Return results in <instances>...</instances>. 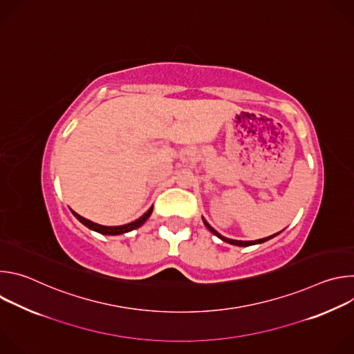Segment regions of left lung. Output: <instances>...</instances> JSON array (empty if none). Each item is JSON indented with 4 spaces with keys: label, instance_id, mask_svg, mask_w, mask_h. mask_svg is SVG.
Segmentation results:
<instances>
[{
    "label": "left lung",
    "instance_id": "left-lung-1",
    "mask_svg": "<svg viewBox=\"0 0 354 354\" xmlns=\"http://www.w3.org/2000/svg\"><path fill=\"white\" fill-rule=\"evenodd\" d=\"M203 223H205V225L214 234V235H217L220 239H223L224 242H228V243H232V245H236V246H249V245H255V243H262V242H266V241H269V239H272L273 236H276L277 234H274V235H270V236H268V238H262V239H257V241H235V239H230V238H225V236H223L221 234H218L205 218H203Z\"/></svg>",
    "mask_w": 354,
    "mask_h": 354
}]
</instances>
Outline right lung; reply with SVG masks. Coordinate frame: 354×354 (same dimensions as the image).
<instances>
[{
  "label": "right lung",
  "mask_w": 354,
  "mask_h": 354,
  "mask_svg": "<svg viewBox=\"0 0 354 354\" xmlns=\"http://www.w3.org/2000/svg\"><path fill=\"white\" fill-rule=\"evenodd\" d=\"M73 212V210H71ZM151 213H153V207L148 209L147 213H144L138 220L133 221V223H129V224H124V225H118V227H106V225H100V224H96V223H92L84 217H81L80 214H77L75 212H73V214L75 216L77 220H80L85 227L96 231V232H100V234H105V235H119V234H124V232H129L131 230H136L138 228L140 225H142L148 217L151 216Z\"/></svg>",
  "instance_id": "right-lung-1"
}]
</instances>
